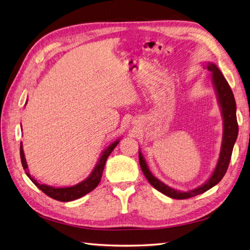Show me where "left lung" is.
Wrapping results in <instances>:
<instances>
[{
	"mask_svg": "<svg viewBox=\"0 0 250 250\" xmlns=\"http://www.w3.org/2000/svg\"><path fill=\"white\" fill-rule=\"evenodd\" d=\"M204 67H207V69L212 73V82L216 91V95H217L218 104L221 109V114H223L224 120L223 142H221L219 158L217 165H216V167L214 169V172L212 175H210L209 179L201 186L195 188V189L188 191L176 190L174 188L167 186L165 183L159 181L152 174V172L149 171L147 167L146 159H144L141 152L139 151L140 167L149 184L154 188H156L158 191L163 192L164 195L173 199H179V200L200 195V193L205 192L207 190L210 189L212 187H214L215 185L218 184L221 179L224 177V175L226 174L227 169L229 167L232 151H233V146L238 134V125L236 120V104L230 85L225 79L224 75L221 74L219 68L214 63L205 64Z\"/></svg>",
	"mask_w": 250,
	"mask_h": 250,
	"instance_id": "1",
	"label": "left lung"
}]
</instances>
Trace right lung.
<instances>
[{
    "instance_id": "1",
    "label": "right lung",
    "mask_w": 250,
    "mask_h": 250,
    "mask_svg": "<svg viewBox=\"0 0 250 250\" xmlns=\"http://www.w3.org/2000/svg\"><path fill=\"white\" fill-rule=\"evenodd\" d=\"M120 142V139L115 140L113 143H111L110 146L104 149V151L102 153L101 157L98 158V162L96 164L95 167H94L92 173L88 175L84 181H82L78 183L77 185L70 186V187H53V186H49L46 184H42V183H40L37 180H35L34 176H32L30 174L29 170H27V164L24 157V152H23V147H22V142L20 143V157H21V163H22V167L25 170L26 175L29 176V179L34 183V184L40 188V189L45 192L47 196L50 198L55 199L58 201H62V202H68V201H74L76 199H79L83 196H85L86 193L92 191L93 189H95L97 185L101 182L102 175H103V171L104 168V165H106L107 158L109 157V155L111 152L113 151L114 147L118 146Z\"/></svg>"
}]
</instances>
